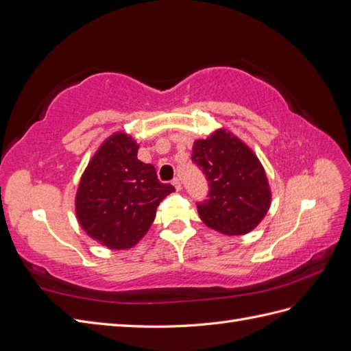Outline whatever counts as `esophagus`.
<instances>
[{
    "label": "esophagus",
    "instance_id": "34e87169",
    "mask_svg": "<svg viewBox=\"0 0 351 351\" xmlns=\"http://www.w3.org/2000/svg\"><path fill=\"white\" fill-rule=\"evenodd\" d=\"M173 186L176 187L177 192H180V190H182V182H180V178H174L173 180Z\"/></svg>",
    "mask_w": 351,
    "mask_h": 351
}]
</instances>
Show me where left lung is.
<instances>
[{
	"label": "left lung",
	"instance_id": "obj_1",
	"mask_svg": "<svg viewBox=\"0 0 351 351\" xmlns=\"http://www.w3.org/2000/svg\"><path fill=\"white\" fill-rule=\"evenodd\" d=\"M192 161L209 183L208 199L197 204L200 219L226 236L250 232L267 215L271 189L250 147L226 129L193 143Z\"/></svg>",
	"mask_w": 351,
	"mask_h": 351
}]
</instances>
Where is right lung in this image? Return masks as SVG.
Instances as JSON below:
<instances>
[{
  "instance_id": "add662e5",
  "label": "right lung",
  "mask_w": 351,
  "mask_h": 351,
  "mask_svg": "<svg viewBox=\"0 0 351 351\" xmlns=\"http://www.w3.org/2000/svg\"><path fill=\"white\" fill-rule=\"evenodd\" d=\"M132 136L114 133L89 161L76 193V217L93 240L112 250L130 249L152 226L161 200L174 192L154 165L137 159Z\"/></svg>"
}]
</instances>
